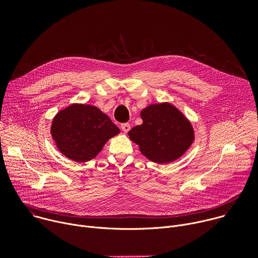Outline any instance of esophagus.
Segmentation results:
<instances>
[{
  "mask_svg": "<svg viewBox=\"0 0 258 258\" xmlns=\"http://www.w3.org/2000/svg\"><path fill=\"white\" fill-rule=\"evenodd\" d=\"M120 127H121V130H122L124 133H127V132L131 130L130 123H122V124L120 125Z\"/></svg>",
  "mask_w": 258,
  "mask_h": 258,
  "instance_id": "1",
  "label": "esophagus"
}]
</instances>
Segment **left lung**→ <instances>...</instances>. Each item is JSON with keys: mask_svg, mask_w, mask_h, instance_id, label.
<instances>
[{"mask_svg": "<svg viewBox=\"0 0 258 258\" xmlns=\"http://www.w3.org/2000/svg\"><path fill=\"white\" fill-rule=\"evenodd\" d=\"M141 125L133 127L128 138L149 160L170 163L185 154L195 140L191 121L169 102L150 104L142 109Z\"/></svg>", "mask_w": 258, "mask_h": 258, "instance_id": "1", "label": "left lung"}]
</instances>
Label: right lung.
Here are the masks:
<instances>
[{
  "mask_svg": "<svg viewBox=\"0 0 258 258\" xmlns=\"http://www.w3.org/2000/svg\"><path fill=\"white\" fill-rule=\"evenodd\" d=\"M50 133L61 154L83 163L94 159L120 130L98 107L72 103L54 116Z\"/></svg>",
  "mask_w": 258,
  "mask_h": 258,
  "instance_id": "right-lung-1",
  "label": "right lung"
}]
</instances>
